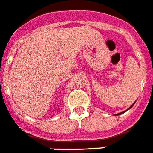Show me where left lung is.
I'll return each instance as SVG.
<instances>
[{"label": "left lung", "mask_w": 153, "mask_h": 153, "mask_svg": "<svg viewBox=\"0 0 153 153\" xmlns=\"http://www.w3.org/2000/svg\"><path fill=\"white\" fill-rule=\"evenodd\" d=\"M135 102H136V101H135ZM135 102H134V103H133V104H132V105H131V106H130V107H129V108H128V110H124V111H123V112H121V113H119V114H115V115H117H117H120V114H124V113H125V112H126V111H128V110H130V109H131V108L132 106H134V103H135Z\"/></svg>", "instance_id": "1"}]
</instances>
